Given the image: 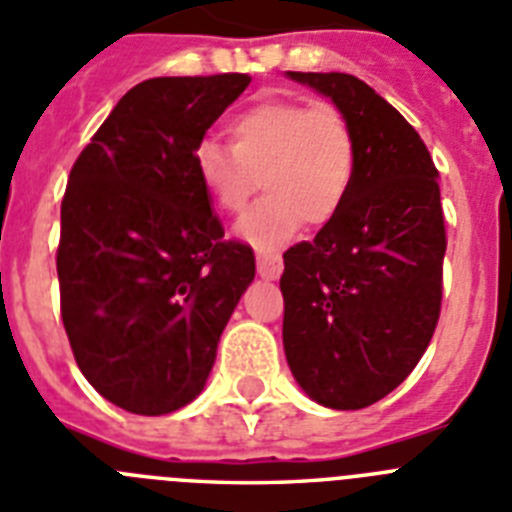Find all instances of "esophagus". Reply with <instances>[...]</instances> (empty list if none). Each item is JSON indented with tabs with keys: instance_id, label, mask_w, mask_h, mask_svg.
Segmentation results:
<instances>
[{
	"instance_id": "esophagus-1",
	"label": "esophagus",
	"mask_w": 512,
	"mask_h": 512,
	"mask_svg": "<svg viewBox=\"0 0 512 512\" xmlns=\"http://www.w3.org/2000/svg\"><path fill=\"white\" fill-rule=\"evenodd\" d=\"M281 270L283 265L278 257H257V273L263 278H268V281H276V278L281 276Z\"/></svg>"
}]
</instances>
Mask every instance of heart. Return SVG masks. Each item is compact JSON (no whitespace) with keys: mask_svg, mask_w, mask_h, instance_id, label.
I'll return each mask as SVG.
<instances>
[{"mask_svg":"<svg viewBox=\"0 0 512 512\" xmlns=\"http://www.w3.org/2000/svg\"><path fill=\"white\" fill-rule=\"evenodd\" d=\"M234 148L203 140L192 161L210 200L223 213H242L263 187L236 234L260 252L289 244L304 221L325 226L341 213L356 174V137L333 106L268 98L231 119Z\"/></svg>","mask_w":512,"mask_h":512,"instance_id":"b5f03b06","label":"heart"}]
</instances>
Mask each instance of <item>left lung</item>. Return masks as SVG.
<instances>
[{"mask_svg":"<svg viewBox=\"0 0 512 512\" xmlns=\"http://www.w3.org/2000/svg\"><path fill=\"white\" fill-rule=\"evenodd\" d=\"M328 96L356 137V174L341 213L283 252V351L312 401L372 406L427 351L442 304L437 169L419 132L359 77L286 72Z\"/></svg>","mask_w":512,"mask_h":512,"instance_id":"left-lung-1","label":"left lung"}]
</instances>
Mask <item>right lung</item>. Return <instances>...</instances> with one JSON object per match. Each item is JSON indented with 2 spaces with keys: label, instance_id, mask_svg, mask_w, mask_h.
<instances>
[{
  "label": "right lung",
  "instance_id": "right-lung-1",
  "mask_svg": "<svg viewBox=\"0 0 512 512\" xmlns=\"http://www.w3.org/2000/svg\"><path fill=\"white\" fill-rule=\"evenodd\" d=\"M249 80L226 72L135 85L70 171L57 249L62 322L85 380L130 414L195 401L255 278L252 247L223 239L192 161Z\"/></svg>",
  "mask_w": 512,
  "mask_h": 512
}]
</instances>
